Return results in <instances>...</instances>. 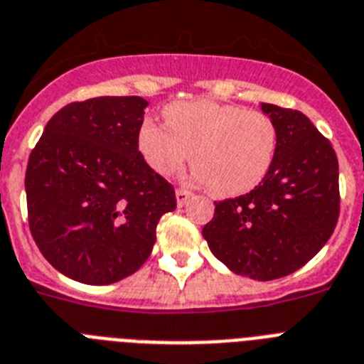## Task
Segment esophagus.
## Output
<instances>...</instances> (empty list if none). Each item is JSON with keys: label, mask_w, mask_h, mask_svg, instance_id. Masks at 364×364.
I'll return each instance as SVG.
<instances>
[{"label": "esophagus", "mask_w": 364, "mask_h": 364, "mask_svg": "<svg viewBox=\"0 0 364 364\" xmlns=\"http://www.w3.org/2000/svg\"><path fill=\"white\" fill-rule=\"evenodd\" d=\"M192 196V192L187 191V188H177L176 191V200H177V205L183 207L185 203L188 201V198Z\"/></svg>", "instance_id": "1"}]
</instances>
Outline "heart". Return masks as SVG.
I'll return each instance as SVG.
<instances>
[{"label": "heart", "instance_id": "1", "mask_svg": "<svg viewBox=\"0 0 364 364\" xmlns=\"http://www.w3.org/2000/svg\"><path fill=\"white\" fill-rule=\"evenodd\" d=\"M166 127L144 120L136 144L149 168L172 176L191 154L194 177L216 198L242 196L270 173L279 148L276 122L261 111L209 100L172 103Z\"/></svg>", "mask_w": 364, "mask_h": 364}]
</instances>
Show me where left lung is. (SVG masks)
I'll return each instance as SVG.
<instances>
[{
    "mask_svg": "<svg viewBox=\"0 0 364 364\" xmlns=\"http://www.w3.org/2000/svg\"><path fill=\"white\" fill-rule=\"evenodd\" d=\"M276 122L279 148L270 173L244 196L215 203L201 235L237 276L270 281L309 262L337 225L338 161L300 111L261 103Z\"/></svg>",
    "mask_w": 364,
    "mask_h": 364,
    "instance_id": "obj_1",
    "label": "left lung"
}]
</instances>
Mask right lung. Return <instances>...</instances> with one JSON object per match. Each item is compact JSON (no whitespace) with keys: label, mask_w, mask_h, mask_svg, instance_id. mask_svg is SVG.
<instances>
[{"label":"right lung","mask_w":364,"mask_h":364,"mask_svg":"<svg viewBox=\"0 0 364 364\" xmlns=\"http://www.w3.org/2000/svg\"><path fill=\"white\" fill-rule=\"evenodd\" d=\"M148 102L103 96L53 114L29 155V228L51 267L87 285L135 274L176 192L148 166L136 135Z\"/></svg>","instance_id":"obj_1"}]
</instances>
